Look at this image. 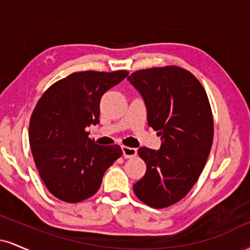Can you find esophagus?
<instances>
[{
    "label": "esophagus",
    "mask_w": 250,
    "mask_h": 250,
    "mask_svg": "<svg viewBox=\"0 0 250 250\" xmlns=\"http://www.w3.org/2000/svg\"><path fill=\"white\" fill-rule=\"evenodd\" d=\"M122 151H123V157L125 159H131V157L136 156L137 150L135 148H130V147H125L123 146L122 147Z\"/></svg>",
    "instance_id": "1"
}]
</instances>
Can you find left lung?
Masks as SVG:
<instances>
[{
	"label": "left lung",
	"mask_w": 250,
	"mask_h": 250,
	"mask_svg": "<svg viewBox=\"0 0 250 250\" xmlns=\"http://www.w3.org/2000/svg\"><path fill=\"white\" fill-rule=\"evenodd\" d=\"M128 80L145 100L148 125L162 140L159 150H137L147 170L134 193L149 207H169L190 191L207 162L214 139L210 103L199 80L176 65L137 70Z\"/></svg>",
	"instance_id": "obj_1"
}]
</instances>
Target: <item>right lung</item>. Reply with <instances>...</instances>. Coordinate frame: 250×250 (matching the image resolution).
<instances>
[{
    "label": "right lung",
    "instance_id": "right-lung-1",
    "mask_svg": "<svg viewBox=\"0 0 250 250\" xmlns=\"http://www.w3.org/2000/svg\"><path fill=\"white\" fill-rule=\"evenodd\" d=\"M127 70L76 71L43 93L30 117L34 162L48 190L64 202H81L101 187L105 170L122 156L120 146H100L85 128L100 122L105 91L128 76Z\"/></svg>",
    "mask_w": 250,
    "mask_h": 250
}]
</instances>
